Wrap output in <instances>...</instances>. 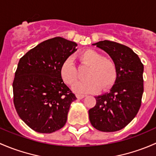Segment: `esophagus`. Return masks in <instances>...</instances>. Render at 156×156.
Wrapping results in <instances>:
<instances>
[{
    "label": "esophagus",
    "mask_w": 156,
    "mask_h": 156,
    "mask_svg": "<svg viewBox=\"0 0 156 156\" xmlns=\"http://www.w3.org/2000/svg\"><path fill=\"white\" fill-rule=\"evenodd\" d=\"M84 97H85V96L83 95V94H76V97L78 99H79V100H81V99H83Z\"/></svg>",
    "instance_id": "esophagus-1"
}]
</instances>
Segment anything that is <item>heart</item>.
Segmentation results:
<instances>
[{
    "label": "heart",
    "instance_id": "heart-1",
    "mask_svg": "<svg viewBox=\"0 0 156 156\" xmlns=\"http://www.w3.org/2000/svg\"><path fill=\"white\" fill-rule=\"evenodd\" d=\"M78 57L80 62L89 66V69L85 75L87 80L79 81L73 86L75 92L96 93L100 88L105 90L112 87L117 78V69L113 60L92 49L84 50ZM60 75L68 85H72L78 79V69L71 57L65 59L61 65Z\"/></svg>",
    "mask_w": 156,
    "mask_h": 156
}]
</instances>
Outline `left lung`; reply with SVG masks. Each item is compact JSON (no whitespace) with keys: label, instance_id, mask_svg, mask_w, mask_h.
<instances>
[{"label":"left lung","instance_id":"1","mask_svg":"<svg viewBox=\"0 0 156 156\" xmlns=\"http://www.w3.org/2000/svg\"><path fill=\"white\" fill-rule=\"evenodd\" d=\"M106 51L117 69L115 84L106 94L95 97L96 106L89 110L92 126L103 132L126 127L137 114L144 93V65L130 48L110 41L93 44Z\"/></svg>","mask_w":156,"mask_h":156}]
</instances>
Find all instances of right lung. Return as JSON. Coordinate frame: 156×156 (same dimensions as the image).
Masks as SVG:
<instances>
[{"instance_id":"right-lung-1","label":"right lung","mask_w":156,"mask_h":156,"mask_svg":"<svg viewBox=\"0 0 156 156\" xmlns=\"http://www.w3.org/2000/svg\"><path fill=\"white\" fill-rule=\"evenodd\" d=\"M76 47L75 42L56 37L20 59L12 83L13 103L20 119L34 131L53 133L66 123L71 103L77 98L64 84L60 66Z\"/></svg>"}]
</instances>
